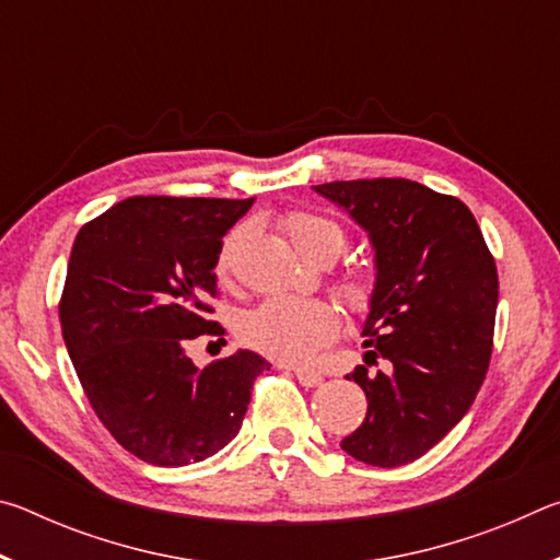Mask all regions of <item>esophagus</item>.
Listing matches in <instances>:
<instances>
[{"label":"esophagus","mask_w":560,"mask_h":560,"mask_svg":"<svg viewBox=\"0 0 560 560\" xmlns=\"http://www.w3.org/2000/svg\"><path fill=\"white\" fill-rule=\"evenodd\" d=\"M293 375H296V381L303 387H318L320 383H324V377H320V373L308 371V368H293Z\"/></svg>","instance_id":"34e87169"}]
</instances>
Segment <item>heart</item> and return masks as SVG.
Masks as SVG:
<instances>
[{
	"instance_id": "b5f03b06",
	"label": "heart",
	"mask_w": 560,
	"mask_h": 560,
	"mask_svg": "<svg viewBox=\"0 0 560 560\" xmlns=\"http://www.w3.org/2000/svg\"><path fill=\"white\" fill-rule=\"evenodd\" d=\"M283 232L308 259H318L320 254L338 257L346 244V234L336 222L314 212H289L281 220ZM244 240V230H234L222 242L217 257V277L226 279L232 271L234 254ZM343 301L353 311H363L373 301V283L365 273H346L336 283ZM340 330V316L334 303L318 299H269L242 314L236 324V334L246 346L259 353L287 360V363H303L314 358L320 348L336 340Z\"/></svg>"
}]
</instances>
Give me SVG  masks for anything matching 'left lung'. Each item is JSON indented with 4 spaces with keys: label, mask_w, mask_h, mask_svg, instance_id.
Listing matches in <instances>:
<instances>
[{
    "label": "left lung",
    "mask_w": 560,
    "mask_h": 560,
    "mask_svg": "<svg viewBox=\"0 0 560 560\" xmlns=\"http://www.w3.org/2000/svg\"><path fill=\"white\" fill-rule=\"evenodd\" d=\"M353 217L375 249V289L363 336L368 412L340 442L373 467H400L430 452L477 397L494 348L497 264L469 207L402 177L314 187ZM388 360L375 376L366 365Z\"/></svg>",
    "instance_id": "obj_1"
}]
</instances>
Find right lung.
<instances>
[{
    "mask_svg": "<svg viewBox=\"0 0 560 560\" xmlns=\"http://www.w3.org/2000/svg\"><path fill=\"white\" fill-rule=\"evenodd\" d=\"M254 205L217 197H128L75 234L59 301L83 393L120 447L185 467L226 447L254 381L252 350L197 368L187 346L224 336L210 318L222 236Z\"/></svg>",
    "mask_w": 560,
    "mask_h": 560,
    "instance_id": "1",
    "label": "right lung"
}]
</instances>
